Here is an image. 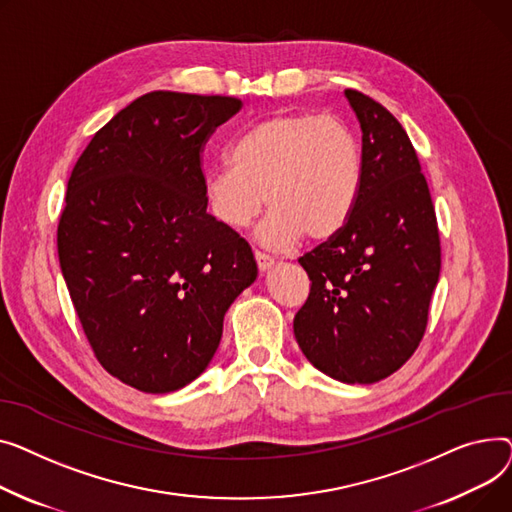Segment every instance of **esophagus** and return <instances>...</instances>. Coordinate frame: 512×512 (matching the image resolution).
<instances>
[{"instance_id":"esophagus-1","label":"esophagus","mask_w":512,"mask_h":512,"mask_svg":"<svg viewBox=\"0 0 512 512\" xmlns=\"http://www.w3.org/2000/svg\"><path fill=\"white\" fill-rule=\"evenodd\" d=\"M254 258H256V264H258V270H260V273H266V270L270 268V266H273V258H270V256H266L264 252H254Z\"/></svg>"}]
</instances>
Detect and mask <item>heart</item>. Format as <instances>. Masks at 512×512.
I'll return each instance as SVG.
<instances>
[{
  "label": "heart",
  "mask_w": 512,
  "mask_h": 512,
  "mask_svg": "<svg viewBox=\"0 0 512 512\" xmlns=\"http://www.w3.org/2000/svg\"><path fill=\"white\" fill-rule=\"evenodd\" d=\"M362 175V146L343 119L277 113L237 136L229 165L204 175V198L229 229L248 227L268 204L260 242L289 250L304 235L322 242L349 223Z\"/></svg>",
  "instance_id": "b5f03b06"
}]
</instances>
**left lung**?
<instances>
[{"mask_svg": "<svg viewBox=\"0 0 512 512\" xmlns=\"http://www.w3.org/2000/svg\"><path fill=\"white\" fill-rule=\"evenodd\" d=\"M345 97L362 128V192L349 223L299 258L312 285L293 333L322 374L372 384L397 372L426 333L440 237L422 165L397 117L359 90Z\"/></svg>", "mask_w": 512, "mask_h": 512, "instance_id": "1", "label": "left lung"}]
</instances>
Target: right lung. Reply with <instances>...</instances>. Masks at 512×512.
<instances>
[{
	"instance_id": "right-lung-1",
	"label": "right lung",
	"mask_w": 512,
	"mask_h": 512,
	"mask_svg": "<svg viewBox=\"0 0 512 512\" xmlns=\"http://www.w3.org/2000/svg\"><path fill=\"white\" fill-rule=\"evenodd\" d=\"M239 109L235 97L146 93L72 169L59 266L99 364L142 393L198 378L225 312L256 281L246 239L206 213L200 163L210 134Z\"/></svg>"
}]
</instances>
